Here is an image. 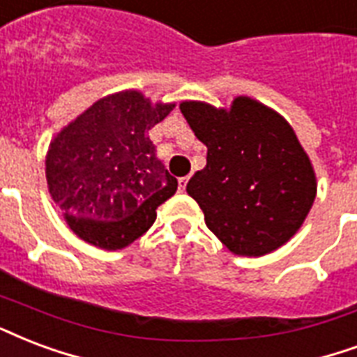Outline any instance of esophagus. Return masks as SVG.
<instances>
[{"label": "esophagus", "mask_w": 357, "mask_h": 357, "mask_svg": "<svg viewBox=\"0 0 357 357\" xmlns=\"http://www.w3.org/2000/svg\"><path fill=\"white\" fill-rule=\"evenodd\" d=\"M178 183H179V190H185V187H187V183H189V176H185V178H179Z\"/></svg>", "instance_id": "34e87169"}]
</instances>
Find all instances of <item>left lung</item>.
Returning a JSON list of instances; mask_svg holds the SVG:
<instances>
[{"instance_id": "left-lung-1", "label": "left lung", "mask_w": 357, "mask_h": 357, "mask_svg": "<svg viewBox=\"0 0 357 357\" xmlns=\"http://www.w3.org/2000/svg\"><path fill=\"white\" fill-rule=\"evenodd\" d=\"M179 110L208 148L187 192L209 230L239 257L287 243L317 197L309 155L287 119L251 97H236L228 110L200 100H183Z\"/></svg>"}]
</instances>
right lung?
Wrapping results in <instances>:
<instances>
[{
    "mask_svg": "<svg viewBox=\"0 0 357 357\" xmlns=\"http://www.w3.org/2000/svg\"><path fill=\"white\" fill-rule=\"evenodd\" d=\"M174 106L119 91L93 102L52 140L48 190L78 238L116 251L153 225L155 209L178 190V179L157 159L148 132Z\"/></svg>",
    "mask_w": 357,
    "mask_h": 357,
    "instance_id": "obj_1",
    "label": "right lung"
}]
</instances>
